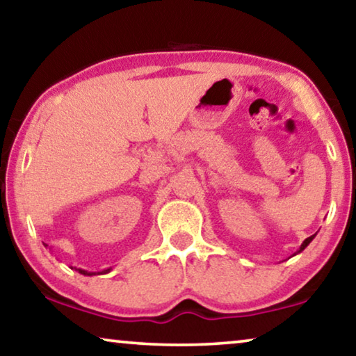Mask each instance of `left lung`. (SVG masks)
Wrapping results in <instances>:
<instances>
[{
  "label": "left lung",
  "mask_w": 356,
  "mask_h": 356,
  "mask_svg": "<svg viewBox=\"0 0 356 356\" xmlns=\"http://www.w3.org/2000/svg\"><path fill=\"white\" fill-rule=\"evenodd\" d=\"M314 238H315V234H312V236H310V238H307L306 241H304L302 244H301V247H300V250H298L296 253H300V252H302L304 249H306V247L310 244V242H312V239H314Z\"/></svg>",
  "instance_id": "8db88e82"
}]
</instances>
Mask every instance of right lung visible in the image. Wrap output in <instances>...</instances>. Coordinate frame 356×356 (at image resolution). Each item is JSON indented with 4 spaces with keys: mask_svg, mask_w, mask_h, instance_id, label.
<instances>
[{
    "mask_svg": "<svg viewBox=\"0 0 356 356\" xmlns=\"http://www.w3.org/2000/svg\"><path fill=\"white\" fill-rule=\"evenodd\" d=\"M71 269H76L77 273H81V274H83V275H97V274H107L109 273L111 269H104V270H101V273H88V270H86V269H81V268H72L71 266Z\"/></svg>",
    "mask_w": 356,
    "mask_h": 356,
    "instance_id": "obj_1",
    "label": "right lung"
}]
</instances>
